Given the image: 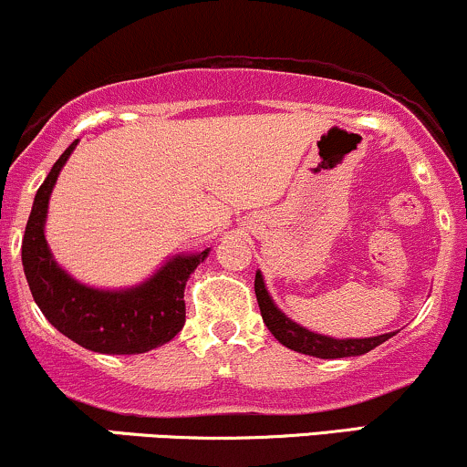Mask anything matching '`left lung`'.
I'll list each match as a JSON object with an SVG mask.
<instances>
[{
    "instance_id": "8db88e82",
    "label": "left lung",
    "mask_w": 467,
    "mask_h": 467,
    "mask_svg": "<svg viewBox=\"0 0 467 467\" xmlns=\"http://www.w3.org/2000/svg\"><path fill=\"white\" fill-rule=\"evenodd\" d=\"M254 294H256V301H259L264 323L267 329L272 331V336H275L281 345H285L287 349L305 353V356L323 358V360L362 356V353H368L378 345L387 342L389 337L395 336L393 331V334H382L373 337H347V340H340V337L314 334V331L305 329V327L296 325L294 320H289L287 316L276 307L275 301H272V296L267 294L261 272H256L254 276Z\"/></svg>"
}]
</instances>
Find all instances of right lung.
Listing matches in <instances>:
<instances>
[{
	"label": "right lung",
	"instance_id": "add662e5",
	"mask_svg": "<svg viewBox=\"0 0 467 467\" xmlns=\"http://www.w3.org/2000/svg\"><path fill=\"white\" fill-rule=\"evenodd\" d=\"M78 140L63 151L39 186L21 241V264L47 323L77 345L109 356L151 351L173 340L186 323L184 287L195 267L211 250L178 254L160 267L149 281L130 289H94L74 281L57 265L44 234L47 202L58 173Z\"/></svg>",
	"mask_w": 467,
	"mask_h": 467
}]
</instances>
